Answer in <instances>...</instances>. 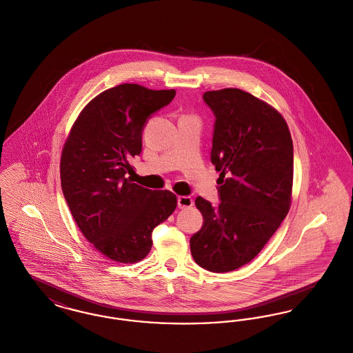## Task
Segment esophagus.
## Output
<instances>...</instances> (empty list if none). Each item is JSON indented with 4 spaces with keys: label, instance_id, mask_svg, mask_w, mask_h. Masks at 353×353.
Returning <instances> with one entry per match:
<instances>
[{
    "label": "esophagus",
    "instance_id": "1",
    "mask_svg": "<svg viewBox=\"0 0 353 353\" xmlns=\"http://www.w3.org/2000/svg\"><path fill=\"white\" fill-rule=\"evenodd\" d=\"M177 206L180 209L190 208V206H193V200H192V197H188V196H180V197H177Z\"/></svg>",
    "mask_w": 353,
    "mask_h": 353
}]
</instances>
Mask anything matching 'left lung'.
I'll return each instance as SVG.
<instances>
[{
    "label": "left lung",
    "instance_id": "1",
    "mask_svg": "<svg viewBox=\"0 0 353 353\" xmlns=\"http://www.w3.org/2000/svg\"><path fill=\"white\" fill-rule=\"evenodd\" d=\"M202 99L216 118L210 161L219 172V203L196 199L203 225L190 252L202 269L228 272L256 256L285 219L294 147L285 119L252 94L225 88Z\"/></svg>",
    "mask_w": 353,
    "mask_h": 353
}]
</instances>
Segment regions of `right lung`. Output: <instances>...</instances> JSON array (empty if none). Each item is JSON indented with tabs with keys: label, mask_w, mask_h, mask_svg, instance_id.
Wrapping results in <instances>:
<instances>
[{
	"label": "right lung",
	"mask_w": 353,
	"mask_h": 353,
	"mask_svg": "<svg viewBox=\"0 0 353 353\" xmlns=\"http://www.w3.org/2000/svg\"><path fill=\"white\" fill-rule=\"evenodd\" d=\"M174 90L119 84L90 101L74 123L61 159V185L78 228L97 250L120 263L145 258L152 232L174 212L169 190L131 180L152 114L168 105Z\"/></svg>",
	"instance_id": "obj_1"
}]
</instances>
